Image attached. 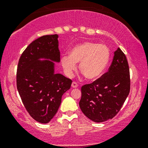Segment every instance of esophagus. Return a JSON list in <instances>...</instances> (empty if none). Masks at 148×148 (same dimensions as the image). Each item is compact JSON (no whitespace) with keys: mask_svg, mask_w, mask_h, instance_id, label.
<instances>
[{"mask_svg":"<svg viewBox=\"0 0 148 148\" xmlns=\"http://www.w3.org/2000/svg\"><path fill=\"white\" fill-rule=\"evenodd\" d=\"M71 86H72V88H77V87H78V84H77L76 82H73L72 83Z\"/></svg>","mask_w":148,"mask_h":148,"instance_id":"esophagus-1","label":"esophagus"}]
</instances>
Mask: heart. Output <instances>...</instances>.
I'll list each match as a JSON object with an SVG mask.
<instances>
[{"instance_id":"obj_1","label":"heart","mask_w":148,"mask_h":148,"mask_svg":"<svg viewBox=\"0 0 148 148\" xmlns=\"http://www.w3.org/2000/svg\"><path fill=\"white\" fill-rule=\"evenodd\" d=\"M110 52L106 45L86 42L75 46L69 56H63L61 64L66 75L71 77L79 62V71L87 79L96 80L102 75L108 65Z\"/></svg>"}]
</instances>
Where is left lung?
<instances>
[{"label":"left lung","mask_w":148,"mask_h":148,"mask_svg":"<svg viewBox=\"0 0 148 148\" xmlns=\"http://www.w3.org/2000/svg\"><path fill=\"white\" fill-rule=\"evenodd\" d=\"M114 54L108 72L92 84L82 87L79 107L88 119L96 123L116 116L130 92V73L126 56L119 48Z\"/></svg>","instance_id":"8db88e82"}]
</instances>
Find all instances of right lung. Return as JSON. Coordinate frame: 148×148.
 Instances as JSON below:
<instances>
[{"instance_id": "add662e5", "label": "right lung", "mask_w": 148, "mask_h": 148, "mask_svg": "<svg viewBox=\"0 0 148 148\" xmlns=\"http://www.w3.org/2000/svg\"><path fill=\"white\" fill-rule=\"evenodd\" d=\"M58 36H43L32 42L20 56L17 69V88L30 116L48 123L59 108L62 95L72 81L54 73V63L60 62ZM40 58L46 60L40 61ZM50 60L49 61V60Z\"/></svg>"}]
</instances>
